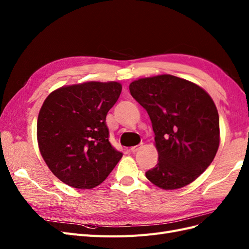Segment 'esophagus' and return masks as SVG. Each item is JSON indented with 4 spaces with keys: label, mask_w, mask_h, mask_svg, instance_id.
Returning a JSON list of instances; mask_svg holds the SVG:
<instances>
[{
    "label": "esophagus",
    "mask_w": 249,
    "mask_h": 249,
    "mask_svg": "<svg viewBox=\"0 0 249 249\" xmlns=\"http://www.w3.org/2000/svg\"><path fill=\"white\" fill-rule=\"evenodd\" d=\"M140 148H141V145L133 146V147H131V152H132V153H137Z\"/></svg>",
    "instance_id": "34e87169"
}]
</instances>
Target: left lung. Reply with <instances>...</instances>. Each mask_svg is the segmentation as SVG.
Wrapping results in <instances>:
<instances>
[{
  "label": "left lung",
  "mask_w": 249,
  "mask_h": 249,
  "mask_svg": "<svg viewBox=\"0 0 249 249\" xmlns=\"http://www.w3.org/2000/svg\"><path fill=\"white\" fill-rule=\"evenodd\" d=\"M155 133L159 159L145 176L155 186L176 190L194 182L212 163L220 143L219 115L212 97L195 83L171 74L130 84Z\"/></svg>",
  "instance_id": "obj_1"
}]
</instances>
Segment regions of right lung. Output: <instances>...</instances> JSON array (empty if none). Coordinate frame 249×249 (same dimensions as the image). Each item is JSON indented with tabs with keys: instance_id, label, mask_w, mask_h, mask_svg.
I'll list each match as a JSON object with an SVG mask.
<instances>
[{
	"instance_id": "add662e5",
	"label": "right lung",
	"mask_w": 249,
	"mask_h": 249,
	"mask_svg": "<svg viewBox=\"0 0 249 249\" xmlns=\"http://www.w3.org/2000/svg\"><path fill=\"white\" fill-rule=\"evenodd\" d=\"M123 86L89 81L52 91L37 118V142L50 170L77 189L102 184L122 159L111 145L106 124Z\"/></svg>"
}]
</instances>
